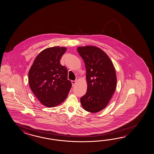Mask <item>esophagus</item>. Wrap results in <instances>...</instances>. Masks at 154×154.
I'll use <instances>...</instances> for the list:
<instances>
[{
	"label": "esophagus",
	"mask_w": 154,
	"mask_h": 154,
	"mask_svg": "<svg viewBox=\"0 0 154 154\" xmlns=\"http://www.w3.org/2000/svg\"><path fill=\"white\" fill-rule=\"evenodd\" d=\"M71 82L72 84V86H75V83H76V81H72Z\"/></svg>",
	"instance_id": "1"
}]
</instances>
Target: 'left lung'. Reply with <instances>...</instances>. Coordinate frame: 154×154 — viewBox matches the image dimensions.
Listing matches in <instances>:
<instances>
[{
  "label": "left lung",
  "instance_id": "1",
  "mask_svg": "<svg viewBox=\"0 0 154 154\" xmlns=\"http://www.w3.org/2000/svg\"><path fill=\"white\" fill-rule=\"evenodd\" d=\"M86 69L87 89L80 101L83 108L96 113L106 107L115 93L117 85L116 70L108 55L96 46L77 47Z\"/></svg>",
  "mask_w": 154,
  "mask_h": 154
}]
</instances>
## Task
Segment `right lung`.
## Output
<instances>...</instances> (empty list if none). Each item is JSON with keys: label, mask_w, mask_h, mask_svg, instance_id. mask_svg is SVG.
<instances>
[{"label": "right lung", "mask_w": 154, "mask_h": 154, "mask_svg": "<svg viewBox=\"0 0 154 154\" xmlns=\"http://www.w3.org/2000/svg\"><path fill=\"white\" fill-rule=\"evenodd\" d=\"M67 48L55 46L39 53L28 72L30 89L42 105L56 107L67 97L72 87L67 68L60 60Z\"/></svg>", "instance_id": "right-lung-1"}]
</instances>
